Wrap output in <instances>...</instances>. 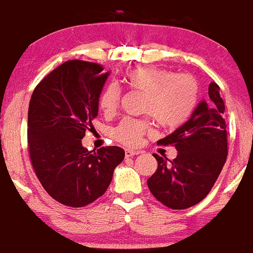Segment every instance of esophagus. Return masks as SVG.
I'll return each mask as SVG.
<instances>
[{
  "label": "esophagus",
  "instance_id": "obj_1",
  "mask_svg": "<svg viewBox=\"0 0 253 253\" xmlns=\"http://www.w3.org/2000/svg\"><path fill=\"white\" fill-rule=\"evenodd\" d=\"M139 153H140V151H138V150H128V149H127L126 151H125V156H126L127 158H128V157H133V156L139 155Z\"/></svg>",
  "mask_w": 253,
  "mask_h": 253
}]
</instances>
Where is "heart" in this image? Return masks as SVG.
<instances>
[{
	"label": "heart",
	"instance_id": "1",
	"mask_svg": "<svg viewBox=\"0 0 253 253\" xmlns=\"http://www.w3.org/2000/svg\"><path fill=\"white\" fill-rule=\"evenodd\" d=\"M123 82L129 90L144 95L141 113L165 129H176L187 123L199 102V83L189 75H176L156 66H141L127 71ZM120 98V86L110 83L101 92L98 106L104 114L110 115L117 110ZM151 129L149 121L125 119L113 130V135L120 143L136 146Z\"/></svg>",
	"mask_w": 253,
	"mask_h": 253
}]
</instances>
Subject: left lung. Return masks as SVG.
Segmentation results:
<instances>
[{
  "instance_id": "left-lung-1",
  "label": "left lung",
  "mask_w": 253,
  "mask_h": 253,
  "mask_svg": "<svg viewBox=\"0 0 253 253\" xmlns=\"http://www.w3.org/2000/svg\"><path fill=\"white\" fill-rule=\"evenodd\" d=\"M208 101H201L189 120L158 140L175 146L173 161L153 155L156 172L147 179L152 195L171 210H185L210 194L227 158L225 103L216 83L208 88Z\"/></svg>"
}]
</instances>
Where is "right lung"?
<instances>
[{"label": "right lung", "mask_w": 253, "mask_h": 253, "mask_svg": "<svg viewBox=\"0 0 253 253\" xmlns=\"http://www.w3.org/2000/svg\"><path fill=\"white\" fill-rule=\"evenodd\" d=\"M109 72L84 60H68L34 89L28 107L31 163L43 189L69 207H84L102 196L125 158L118 146L83 147L92 128L98 97Z\"/></svg>", "instance_id": "add662e5"}]
</instances>
